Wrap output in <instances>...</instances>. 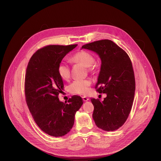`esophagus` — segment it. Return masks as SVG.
<instances>
[{"instance_id": "esophagus-1", "label": "esophagus", "mask_w": 161, "mask_h": 161, "mask_svg": "<svg viewBox=\"0 0 161 161\" xmlns=\"http://www.w3.org/2000/svg\"><path fill=\"white\" fill-rule=\"evenodd\" d=\"M82 99H83L84 101L86 102V101H88L89 100V98L86 97H82Z\"/></svg>"}]
</instances>
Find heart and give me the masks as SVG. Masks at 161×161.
Wrapping results in <instances>:
<instances>
[{
	"label": "heart",
	"mask_w": 161,
	"mask_h": 161,
	"mask_svg": "<svg viewBox=\"0 0 161 161\" xmlns=\"http://www.w3.org/2000/svg\"><path fill=\"white\" fill-rule=\"evenodd\" d=\"M93 55L87 52L82 50L76 53L71 57V61L75 63H80L87 67L89 71H92L95 66L93 65L94 62ZM58 75L63 80H68L70 77L69 66L65 63L62 62L57 67ZM92 84L90 79H77L74 80L69 86L71 93L78 95H86L89 92V87Z\"/></svg>",
	"instance_id": "obj_1"
}]
</instances>
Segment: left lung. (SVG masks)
Listing matches in <instances>:
<instances>
[{"label": "left lung", "mask_w": 161, "mask_h": 161, "mask_svg": "<svg viewBox=\"0 0 161 161\" xmlns=\"http://www.w3.org/2000/svg\"><path fill=\"white\" fill-rule=\"evenodd\" d=\"M82 48L99 56L101 66L95 88L98 93L107 95L103 101L91 99L94 106L93 119L98 128L115 131L125 124L133 105L135 80L131 61L122 48L110 40L95 41Z\"/></svg>", "instance_id": "1"}]
</instances>
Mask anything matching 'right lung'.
I'll return each mask as SVG.
<instances>
[{
	"label": "right lung",
	"mask_w": 161,
	"mask_h": 161,
	"mask_svg": "<svg viewBox=\"0 0 161 161\" xmlns=\"http://www.w3.org/2000/svg\"><path fill=\"white\" fill-rule=\"evenodd\" d=\"M77 44L49 45L31 57L25 75V96L30 112L38 126L53 137H62L72 128L75 115L83 104L80 96L73 95L68 104L59 101L64 84L57 67Z\"/></svg>",
	"instance_id": "add662e5"
}]
</instances>
